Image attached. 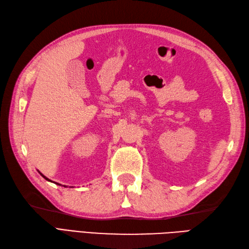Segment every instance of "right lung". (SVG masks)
<instances>
[{
	"instance_id": "1",
	"label": "right lung",
	"mask_w": 249,
	"mask_h": 249,
	"mask_svg": "<svg viewBox=\"0 0 249 249\" xmlns=\"http://www.w3.org/2000/svg\"><path fill=\"white\" fill-rule=\"evenodd\" d=\"M40 175H41V176H42V177H43V178H44V179H45V180H47V181H50V180L48 179V178H46L45 176H44V175H42L41 173H40ZM50 182H52V181H50ZM55 184H56V183H55ZM58 185H61V184H58ZM64 187H66V186H64Z\"/></svg>"
}]
</instances>
